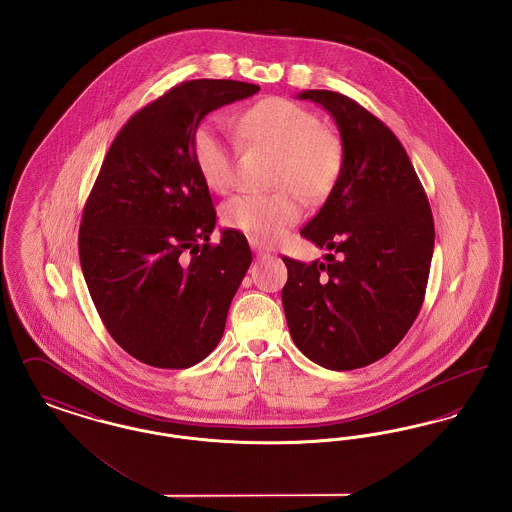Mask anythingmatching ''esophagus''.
<instances>
[{
	"mask_svg": "<svg viewBox=\"0 0 512 512\" xmlns=\"http://www.w3.org/2000/svg\"><path fill=\"white\" fill-rule=\"evenodd\" d=\"M250 246H252V250H254V254L258 256V258H266L269 256L268 250L262 246V244L254 243V241H250Z\"/></svg>",
	"mask_w": 512,
	"mask_h": 512,
	"instance_id": "1",
	"label": "esophagus"
}]
</instances>
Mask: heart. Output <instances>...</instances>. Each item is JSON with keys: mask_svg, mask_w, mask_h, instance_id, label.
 <instances>
[{"mask_svg": "<svg viewBox=\"0 0 512 512\" xmlns=\"http://www.w3.org/2000/svg\"><path fill=\"white\" fill-rule=\"evenodd\" d=\"M237 133L250 146L277 152L273 194H239L223 204L221 221L254 243H275L302 216V202H322L335 189L345 148L322 119L283 98L262 100L237 117ZM192 160L204 185L227 192L235 183V144L214 123H202L190 138Z\"/></svg>", "mask_w": 512, "mask_h": 512, "instance_id": "b5f03b06", "label": "heart"}]
</instances>
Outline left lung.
<instances>
[{
	"instance_id": "8db88e82",
	"label": "left lung",
	"mask_w": 512,
	"mask_h": 512,
	"mask_svg": "<svg viewBox=\"0 0 512 512\" xmlns=\"http://www.w3.org/2000/svg\"><path fill=\"white\" fill-rule=\"evenodd\" d=\"M331 113L345 148L341 177L300 235L325 262L283 258V308L296 347L327 370L364 368L416 320L433 256V216L408 154L376 115L339 92L304 90Z\"/></svg>"
}]
</instances>
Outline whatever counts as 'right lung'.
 Instances as JSON below:
<instances>
[{"instance_id":"1","label":"right lung","mask_w":512,"mask_h":512,"mask_svg":"<svg viewBox=\"0 0 512 512\" xmlns=\"http://www.w3.org/2000/svg\"><path fill=\"white\" fill-rule=\"evenodd\" d=\"M241 81L173 86L109 146L82 212L79 256L94 306L136 360L183 370L216 349L252 262L243 233L210 243L216 210L190 138L214 109L256 94Z\"/></svg>"}]
</instances>
